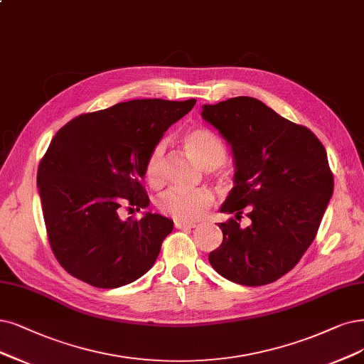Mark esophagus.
I'll use <instances>...</instances> for the list:
<instances>
[{
	"label": "esophagus",
	"instance_id": "34e87169",
	"mask_svg": "<svg viewBox=\"0 0 364 364\" xmlns=\"http://www.w3.org/2000/svg\"><path fill=\"white\" fill-rule=\"evenodd\" d=\"M175 228H178V230H191V228H196L195 222H180L177 220L175 222Z\"/></svg>",
	"mask_w": 364,
	"mask_h": 364
}]
</instances>
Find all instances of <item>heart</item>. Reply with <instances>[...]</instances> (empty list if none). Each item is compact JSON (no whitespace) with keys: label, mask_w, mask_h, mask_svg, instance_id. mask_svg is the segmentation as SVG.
Returning <instances> with one entry per match:
<instances>
[{"label":"heart","mask_w":364,"mask_h":364,"mask_svg":"<svg viewBox=\"0 0 364 364\" xmlns=\"http://www.w3.org/2000/svg\"><path fill=\"white\" fill-rule=\"evenodd\" d=\"M184 146L189 154L205 169L220 166L226 159V148L216 133L205 127L192 129L184 134ZM145 178L151 186L164 183V145L153 148L145 164ZM211 203L210 193L204 191H186L172 187L157 199L159 210L180 222L196 220L203 216Z\"/></svg>","instance_id":"obj_1"}]
</instances>
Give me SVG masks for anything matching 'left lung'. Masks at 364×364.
<instances>
[{
    "instance_id": "left-lung-1",
    "label": "left lung",
    "mask_w": 364,
    "mask_h": 364,
    "mask_svg": "<svg viewBox=\"0 0 364 364\" xmlns=\"http://www.w3.org/2000/svg\"><path fill=\"white\" fill-rule=\"evenodd\" d=\"M203 118L231 146L234 187L220 207H248L252 223H219L222 245L211 267L234 284H272L297 265L312 245L333 195L327 151L307 127L280 117L258 99L234 97L204 105Z\"/></svg>"
}]
</instances>
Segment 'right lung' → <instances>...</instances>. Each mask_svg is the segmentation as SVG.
<instances>
[{
  "label": "right lung",
  "mask_w": 364,
  "mask_h": 364,
  "mask_svg": "<svg viewBox=\"0 0 364 364\" xmlns=\"http://www.w3.org/2000/svg\"><path fill=\"white\" fill-rule=\"evenodd\" d=\"M196 100H129L82 114L52 138L37 171V187L53 255L67 273L111 289L154 265L173 222L145 211L123 220V204L146 208V159L165 132Z\"/></svg>",
  "instance_id": "add662e5"
}]
</instances>
